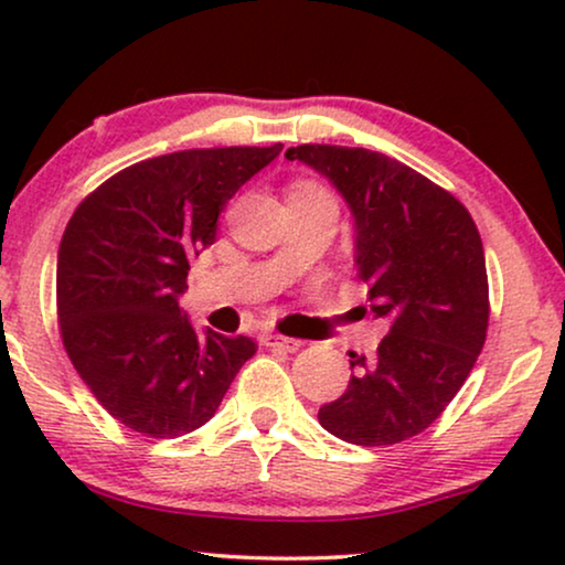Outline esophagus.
I'll return each instance as SVG.
<instances>
[{
    "label": "esophagus",
    "instance_id": "obj_1",
    "mask_svg": "<svg viewBox=\"0 0 565 565\" xmlns=\"http://www.w3.org/2000/svg\"><path fill=\"white\" fill-rule=\"evenodd\" d=\"M265 344L269 347V350H282V352L300 350L298 339H290V337H282V334H265Z\"/></svg>",
    "mask_w": 565,
    "mask_h": 565
}]
</instances>
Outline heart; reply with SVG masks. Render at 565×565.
<instances>
[{"instance_id":"1","label":"heart","mask_w":565,"mask_h":565,"mask_svg":"<svg viewBox=\"0 0 565 565\" xmlns=\"http://www.w3.org/2000/svg\"><path fill=\"white\" fill-rule=\"evenodd\" d=\"M290 200H308V203H327V205H334L337 207L334 198H331L329 192L323 190L321 184H316V182H300V184H296V188H292V192H290Z\"/></svg>"}]
</instances>
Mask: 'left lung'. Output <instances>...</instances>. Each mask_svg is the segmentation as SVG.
Instances as JSON below:
<instances>
[{"label": "left lung", "mask_w": 565, "mask_h": 565, "mask_svg": "<svg viewBox=\"0 0 565 565\" xmlns=\"http://www.w3.org/2000/svg\"><path fill=\"white\" fill-rule=\"evenodd\" d=\"M285 157L342 192L370 311L391 323L375 358L350 352V385L319 408L321 427L362 447L404 443L445 412L483 350L481 234L458 198L385 153L303 143Z\"/></svg>", "instance_id": "left-lung-1"}]
</instances>
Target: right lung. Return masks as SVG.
Returning <instances> with one entry per match:
<instances>
[{
	"label": "right lung",
	"mask_w": 565,
	"mask_h": 565,
	"mask_svg": "<svg viewBox=\"0 0 565 565\" xmlns=\"http://www.w3.org/2000/svg\"><path fill=\"white\" fill-rule=\"evenodd\" d=\"M280 151L226 146L138 161L66 223L56 265L64 350L105 412L138 435L203 427L257 352L249 337L198 331L180 296L223 207Z\"/></svg>",
	"instance_id": "1"
}]
</instances>
